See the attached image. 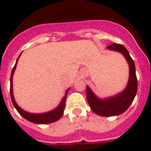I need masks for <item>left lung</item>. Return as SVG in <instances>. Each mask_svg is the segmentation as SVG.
<instances>
[{"mask_svg": "<svg viewBox=\"0 0 151 151\" xmlns=\"http://www.w3.org/2000/svg\"><path fill=\"white\" fill-rule=\"evenodd\" d=\"M107 49L118 52L124 55L129 63V78L126 88L122 92L105 99L97 97L91 88L88 85L86 86V97L90 107L95 114L103 117L117 116L123 114L131 105L137 92L136 66L129 52L124 46L116 43L107 46Z\"/></svg>", "mask_w": 151, "mask_h": 151, "instance_id": "1", "label": "left lung"}]
</instances>
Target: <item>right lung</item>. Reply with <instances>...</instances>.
I'll list each match as a JSON object with an SVG mask.
<instances>
[{"label": "right lung", "mask_w": 151, "mask_h": 151, "mask_svg": "<svg viewBox=\"0 0 151 151\" xmlns=\"http://www.w3.org/2000/svg\"><path fill=\"white\" fill-rule=\"evenodd\" d=\"M22 54V53H21ZM21 54L19 55V56L18 57L17 60L15 62V66L13 67L12 70V74H11V78H10V95H11V99L12 101V103L15 108L17 110V111L19 113L20 115H22V117H24L25 119H27V121H29L30 122L35 123V124H49V123H52L59 120L61 118V117L63 114L64 108H65V105H66V95L68 92L69 89L66 90L64 95L63 98L62 99L61 102L59 104V106L56 108H55L54 110L48 111L46 113H41V114H32V113H29L25 111L20 108L18 104L15 102V99H14V96H13V89H12V78L14 72H15V67L17 65L18 60L19 58L20 57Z\"/></svg>", "instance_id": "obj_1"}]
</instances>
